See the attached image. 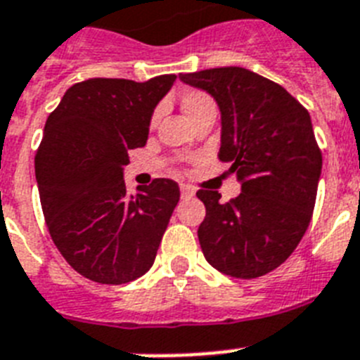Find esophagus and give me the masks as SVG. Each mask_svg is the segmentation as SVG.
Here are the masks:
<instances>
[{"label":"esophagus","instance_id":"34e87169","mask_svg":"<svg viewBox=\"0 0 360 360\" xmlns=\"http://www.w3.org/2000/svg\"><path fill=\"white\" fill-rule=\"evenodd\" d=\"M194 194H195L194 186L181 185V195H183V198H192V195H194Z\"/></svg>","mask_w":360,"mask_h":360}]
</instances>
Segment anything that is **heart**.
I'll return each mask as SVG.
<instances>
[{"mask_svg":"<svg viewBox=\"0 0 360 360\" xmlns=\"http://www.w3.org/2000/svg\"><path fill=\"white\" fill-rule=\"evenodd\" d=\"M181 105H183V111L190 120H194L198 115L205 113V111H216L212 96H208L203 91H198V89H190V91L183 93Z\"/></svg>","mask_w":360,"mask_h":360,"instance_id":"b5f03b06","label":"heart"}]
</instances>
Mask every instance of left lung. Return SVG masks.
Segmentation results:
<instances>
[{"label": "left lung", "mask_w": 360, "mask_h": 360, "mask_svg": "<svg viewBox=\"0 0 360 360\" xmlns=\"http://www.w3.org/2000/svg\"><path fill=\"white\" fill-rule=\"evenodd\" d=\"M221 113L219 161L231 162L241 194L221 203L199 190L207 216L198 229L205 258L234 278L264 276L282 265L309 226L322 153L307 110L282 86L243 68L179 75Z\"/></svg>", "instance_id": "obj_1"}]
</instances>
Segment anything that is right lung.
Masks as SVG:
<instances>
[{
	"mask_svg": "<svg viewBox=\"0 0 360 360\" xmlns=\"http://www.w3.org/2000/svg\"><path fill=\"white\" fill-rule=\"evenodd\" d=\"M174 82L175 75L89 78L69 87L45 122L34 157L45 223L65 262L93 282H134L155 262L179 186L153 179L129 195L124 166L129 150L146 144Z\"/></svg>",
	"mask_w": 360,
	"mask_h": 360,
	"instance_id": "add662e5",
	"label": "right lung"
}]
</instances>
